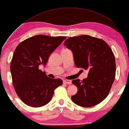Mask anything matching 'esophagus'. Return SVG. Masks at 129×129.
I'll use <instances>...</instances> for the list:
<instances>
[{"instance_id": "esophagus-1", "label": "esophagus", "mask_w": 129, "mask_h": 129, "mask_svg": "<svg viewBox=\"0 0 129 129\" xmlns=\"http://www.w3.org/2000/svg\"><path fill=\"white\" fill-rule=\"evenodd\" d=\"M63 83L64 84H72V81L71 80H64L63 81Z\"/></svg>"}]
</instances>
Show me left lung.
Wrapping results in <instances>:
<instances>
[{"label": "left lung", "mask_w": 129, "mask_h": 129, "mask_svg": "<svg viewBox=\"0 0 129 129\" xmlns=\"http://www.w3.org/2000/svg\"><path fill=\"white\" fill-rule=\"evenodd\" d=\"M64 45L72 50L77 68L89 69L86 79L72 80L78 92L72 101L84 107L98 105L109 95L115 80V59L111 48L102 39L88 35L69 37Z\"/></svg>", "instance_id": "left-lung-1"}]
</instances>
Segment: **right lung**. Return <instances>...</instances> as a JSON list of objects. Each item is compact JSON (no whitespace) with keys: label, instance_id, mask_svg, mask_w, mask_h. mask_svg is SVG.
Segmentation results:
<instances>
[{"label":"right lung","instance_id":"right-lung-1","mask_svg":"<svg viewBox=\"0 0 129 129\" xmlns=\"http://www.w3.org/2000/svg\"><path fill=\"white\" fill-rule=\"evenodd\" d=\"M66 38L37 35L24 40L16 48L10 71L16 93L26 105L33 107L46 105L55 89L62 84V80L49 78L39 66H45L50 55Z\"/></svg>","mask_w":129,"mask_h":129}]
</instances>
